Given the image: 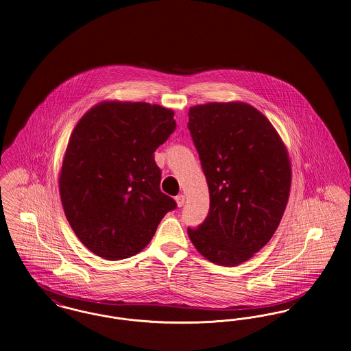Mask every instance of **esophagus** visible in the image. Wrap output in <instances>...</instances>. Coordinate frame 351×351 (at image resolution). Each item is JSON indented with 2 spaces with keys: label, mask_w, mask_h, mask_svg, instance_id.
I'll list each match as a JSON object with an SVG mask.
<instances>
[{
  "label": "esophagus",
  "mask_w": 351,
  "mask_h": 351,
  "mask_svg": "<svg viewBox=\"0 0 351 351\" xmlns=\"http://www.w3.org/2000/svg\"><path fill=\"white\" fill-rule=\"evenodd\" d=\"M184 199H186V198H184V194H181V195H177V197H176V202H177V206H178V207H182V206L184 204Z\"/></svg>",
  "instance_id": "1"
}]
</instances>
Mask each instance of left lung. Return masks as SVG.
<instances>
[{
  "label": "left lung",
  "instance_id": "obj_1",
  "mask_svg": "<svg viewBox=\"0 0 351 351\" xmlns=\"http://www.w3.org/2000/svg\"><path fill=\"white\" fill-rule=\"evenodd\" d=\"M208 184L210 210L187 228L197 251L235 267L274 237L292 181L288 150L271 121L241 103H207L189 110V123Z\"/></svg>",
  "mask_w": 351,
  "mask_h": 351
}]
</instances>
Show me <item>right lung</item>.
<instances>
[{"mask_svg": "<svg viewBox=\"0 0 351 351\" xmlns=\"http://www.w3.org/2000/svg\"><path fill=\"white\" fill-rule=\"evenodd\" d=\"M174 112L157 104L101 101L76 124L59 176L75 235L107 260L143 251L177 203L160 189L154 152L176 130Z\"/></svg>", "mask_w": 351, "mask_h": 351, "instance_id": "1", "label": "right lung"}]
</instances>
